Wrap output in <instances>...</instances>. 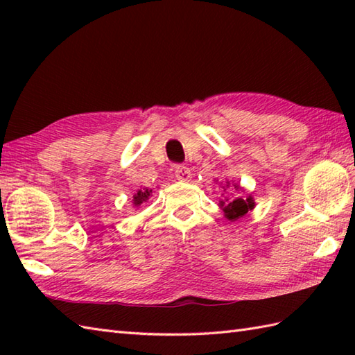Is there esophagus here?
I'll list each match as a JSON object with an SVG mask.
<instances>
[{
    "label": "esophagus",
    "mask_w": 355,
    "mask_h": 355,
    "mask_svg": "<svg viewBox=\"0 0 355 355\" xmlns=\"http://www.w3.org/2000/svg\"><path fill=\"white\" fill-rule=\"evenodd\" d=\"M173 173H175V178L180 180V182H189L192 173L191 169L184 164H175L173 166Z\"/></svg>",
    "instance_id": "obj_1"
}]
</instances>
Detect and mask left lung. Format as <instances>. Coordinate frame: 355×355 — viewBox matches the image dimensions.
Wrapping results in <instances>:
<instances>
[{"label": "left lung", "instance_id": "8db88e82", "mask_svg": "<svg viewBox=\"0 0 355 355\" xmlns=\"http://www.w3.org/2000/svg\"><path fill=\"white\" fill-rule=\"evenodd\" d=\"M225 187H230V182L225 183ZM225 187H224V192H225ZM232 187L239 192V197H235L232 200L225 197L224 200L220 201V207H221V210L224 212V216L227 218V220L235 221V220H238V218L244 216L248 212V210H252L254 207V200L252 197H247V198L243 197L241 193L244 192V189L238 183L232 184Z\"/></svg>", "mask_w": 355, "mask_h": 355}]
</instances>
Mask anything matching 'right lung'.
<instances>
[{"mask_svg": "<svg viewBox=\"0 0 355 355\" xmlns=\"http://www.w3.org/2000/svg\"><path fill=\"white\" fill-rule=\"evenodd\" d=\"M150 193H153V189H146V187H145V189L135 192L134 197H132V206L139 207L141 202H145L146 200H149Z\"/></svg>", "mask_w": 355, "mask_h": 355, "instance_id": "obj_1", "label": "right lung"}]
</instances>
